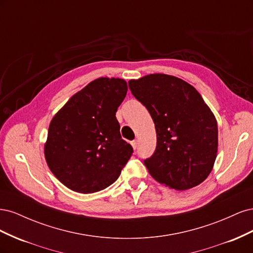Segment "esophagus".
Here are the masks:
<instances>
[{
	"mask_svg": "<svg viewBox=\"0 0 253 253\" xmlns=\"http://www.w3.org/2000/svg\"><path fill=\"white\" fill-rule=\"evenodd\" d=\"M132 145H133V148L136 150L137 147H138V140H137V139L133 140V141H132Z\"/></svg>",
	"mask_w": 253,
	"mask_h": 253,
	"instance_id": "34e87169",
	"label": "esophagus"
}]
</instances>
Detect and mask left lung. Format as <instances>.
<instances>
[{
	"label": "left lung",
	"mask_w": 253,
	"mask_h": 253,
	"mask_svg": "<svg viewBox=\"0 0 253 253\" xmlns=\"http://www.w3.org/2000/svg\"><path fill=\"white\" fill-rule=\"evenodd\" d=\"M128 87L155 125L156 149L143 160L152 177L175 190L200 185L212 171L218 144L216 119L201 94L165 74L129 80Z\"/></svg>",
	"instance_id": "obj_1"
}]
</instances>
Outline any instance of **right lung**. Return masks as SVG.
I'll return each instance as SVG.
<instances>
[{"mask_svg":"<svg viewBox=\"0 0 253 253\" xmlns=\"http://www.w3.org/2000/svg\"><path fill=\"white\" fill-rule=\"evenodd\" d=\"M127 91L119 78H99L75 94L50 121L44 154L50 171L75 192L94 193L117 180L133 154L116 112Z\"/></svg>","mask_w":253,"mask_h":253,"instance_id":"add662e5","label":"right lung"}]
</instances>
